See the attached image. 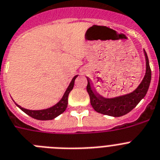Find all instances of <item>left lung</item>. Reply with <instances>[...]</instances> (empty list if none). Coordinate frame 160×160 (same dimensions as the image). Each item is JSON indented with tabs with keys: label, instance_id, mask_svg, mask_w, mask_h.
<instances>
[{
	"label": "left lung",
	"instance_id": "1",
	"mask_svg": "<svg viewBox=\"0 0 160 160\" xmlns=\"http://www.w3.org/2000/svg\"><path fill=\"white\" fill-rule=\"evenodd\" d=\"M146 58V73L141 83L133 91L119 96L105 98L99 96L93 91L91 82L87 78V92L89 94L91 104L97 112L118 117L124 116L133 110L147 95L151 80V70L149 65L147 54L144 50Z\"/></svg>",
	"mask_w": 160,
	"mask_h": 160
}]
</instances>
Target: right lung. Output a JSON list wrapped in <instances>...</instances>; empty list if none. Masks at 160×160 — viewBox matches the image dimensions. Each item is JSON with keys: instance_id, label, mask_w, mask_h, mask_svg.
<instances>
[{"instance_id": "1", "label": "right lung", "mask_w": 160, "mask_h": 160, "mask_svg": "<svg viewBox=\"0 0 160 160\" xmlns=\"http://www.w3.org/2000/svg\"><path fill=\"white\" fill-rule=\"evenodd\" d=\"M78 76V75H75L74 77L73 78V79L71 80L70 83H69V85L68 86L67 89L65 90L62 98L52 107L45 109H40V110H30V109H27L21 107L20 105L17 104L16 103H15V104L17 105V107H18L22 111L24 112L26 114H27V115L34 118V119L39 120V121H48V120L55 119L56 117L61 115V113H63L65 111L67 104H68V96H69V92L73 90L75 79Z\"/></svg>"}]
</instances>
